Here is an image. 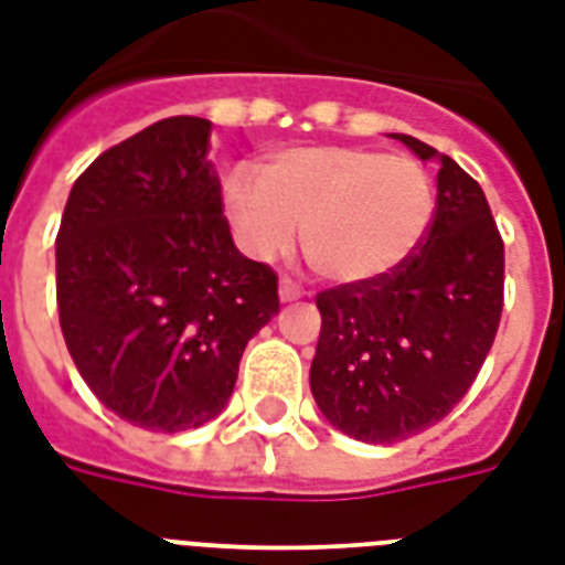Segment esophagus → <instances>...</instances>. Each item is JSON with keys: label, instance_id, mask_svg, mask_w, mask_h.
Instances as JSON below:
<instances>
[{"label": "esophagus", "instance_id": "esophagus-1", "mask_svg": "<svg viewBox=\"0 0 565 565\" xmlns=\"http://www.w3.org/2000/svg\"><path fill=\"white\" fill-rule=\"evenodd\" d=\"M278 296H281V301H296L301 299V290L290 281V278H281V284H278Z\"/></svg>", "mask_w": 565, "mask_h": 565}]
</instances>
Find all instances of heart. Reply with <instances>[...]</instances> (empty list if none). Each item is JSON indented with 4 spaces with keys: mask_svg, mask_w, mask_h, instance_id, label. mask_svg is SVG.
I'll return each instance as SVG.
<instances>
[{
    "mask_svg": "<svg viewBox=\"0 0 565 565\" xmlns=\"http://www.w3.org/2000/svg\"><path fill=\"white\" fill-rule=\"evenodd\" d=\"M225 211L239 246L257 260L299 237L310 269L334 284L384 278L422 246L434 220V181L404 154L358 146H292L260 172L225 179Z\"/></svg>",
    "mask_w": 565,
    "mask_h": 565,
    "instance_id": "b5f03b06",
    "label": "heart"
}]
</instances>
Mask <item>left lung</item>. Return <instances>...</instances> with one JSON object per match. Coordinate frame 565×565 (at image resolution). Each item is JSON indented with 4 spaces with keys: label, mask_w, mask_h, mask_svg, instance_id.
<instances>
[{
    "label": "left lung",
    "mask_w": 565,
    "mask_h": 565,
    "mask_svg": "<svg viewBox=\"0 0 565 565\" xmlns=\"http://www.w3.org/2000/svg\"><path fill=\"white\" fill-rule=\"evenodd\" d=\"M393 137L439 163L428 234L384 278L317 296L310 393L361 443H398L448 416L481 372L504 305V243L481 184L416 137Z\"/></svg>",
    "instance_id": "1"
}]
</instances>
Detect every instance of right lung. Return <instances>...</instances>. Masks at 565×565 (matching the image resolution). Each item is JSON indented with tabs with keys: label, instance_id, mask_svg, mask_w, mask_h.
<instances>
[{
	"label": "right lung",
	"instance_id": "add662e5",
	"mask_svg": "<svg viewBox=\"0 0 565 565\" xmlns=\"http://www.w3.org/2000/svg\"><path fill=\"white\" fill-rule=\"evenodd\" d=\"M207 149V119L170 117L102 152L70 190L55 239L73 363L143 430L220 416L243 349L278 313V275L234 246Z\"/></svg>",
	"mask_w": 565,
	"mask_h": 565
}]
</instances>
